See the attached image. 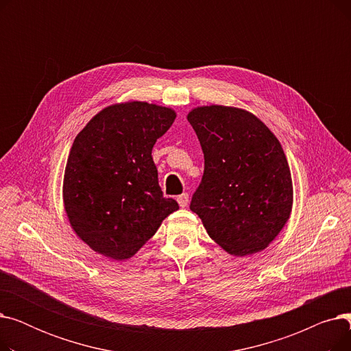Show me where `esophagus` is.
Returning a JSON list of instances; mask_svg holds the SVG:
<instances>
[{
    "instance_id": "34e87169",
    "label": "esophagus",
    "mask_w": 351,
    "mask_h": 351,
    "mask_svg": "<svg viewBox=\"0 0 351 351\" xmlns=\"http://www.w3.org/2000/svg\"><path fill=\"white\" fill-rule=\"evenodd\" d=\"M176 200H178V204H179L180 208H186L188 204H189V195L188 193H182V195L178 196Z\"/></svg>"
}]
</instances>
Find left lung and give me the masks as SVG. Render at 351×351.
I'll use <instances>...</instances> for the list:
<instances>
[{
  "instance_id": "1",
  "label": "left lung",
  "mask_w": 351,
  "mask_h": 351,
  "mask_svg": "<svg viewBox=\"0 0 351 351\" xmlns=\"http://www.w3.org/2000/svg\"><path fill=\"white\" fill-rule=\"evenodd\" d=\"M205 156L191 210L233 256L263 250L290 217L293 185L279 139L241 108L197 106L188 114Z\"/></svg>"
}]
</instances>
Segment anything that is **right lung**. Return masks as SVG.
Masks as SVG:
<instances>
[{
  "label": "right lung",
  "mask_w": 351,
  "mask_h": 351,
  "mask_svg": "<svg viewBox=\"0 0 351 351\" xmlns=\"http://www.w3.org/2000/svg\"><path fill=\"white\" fill-rule=\"evenodd\" d=\"M171 108L141 101L102 109L77 135L65 166L64 206L77 236L115 261L134 256L179 209L163 197L152 159Z\"/></svg>",
  "instance_id": "obj_1"
}]
</instances>
